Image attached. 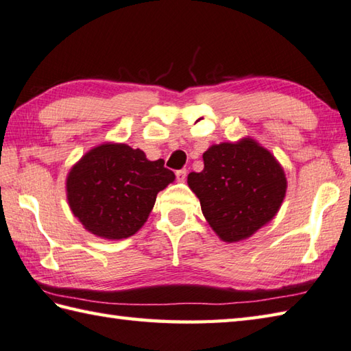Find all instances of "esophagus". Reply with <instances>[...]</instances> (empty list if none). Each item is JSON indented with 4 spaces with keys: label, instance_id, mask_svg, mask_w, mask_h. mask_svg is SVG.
I'll use <instances>...</instances> for the list:
<instances>
[{
    "label": "esophagus",
    "instance_id": "34e87169",
    "mask_svg": "<svg viewBox=\"0 0 351 351\" xmlns=\"http://www.w3.org/2000/svg\"><path fill=\"white\" fill-rule=\"evenodd\" d=\"M186 176H188V171H186L184 168L176 171V177H177L178 182H184L186 180Z\"/></svg>",
    "mask_w": 351,
    "mask_h": 351
}]
</instances>
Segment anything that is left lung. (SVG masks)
Here are the masks:
<instances>
[{
    "label": "left lung",
    "instance_id": "obj_1",
    "mask_svg": "<svg viewBox=\"0 0 351 351\" xmlns=\"http://www.w3.org/2000/svg\"><path fill=\"white\" fill-rule=\"evenodd\" d=\"M202 173L188 176L203 215L226 242L252 236L276 217L286 194L282 167L253 139L212 145Z\"/></svg>",
    "mask_w": 351,
    "mask_h": 351
}]
</instances>
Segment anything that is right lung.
I'll return each mask as SVG.
<instances>
[{"label": "right lung", "instance_id": "right-lung-1", "mask_svg": "<svg viewBox=\"0 0 351 351\" xmlns=\"http://www.w3.org/2000/svg\"><path fill=\"white\" fill-rule=\"evenodd\" d=\"M174 178L162 159L148 160L139 148L103 144L69 171L68 203L86 230L123 239L144 226L157 194Z\"/></svg>", "mask_w": 351, "mask_h": 351}]
</instances>
